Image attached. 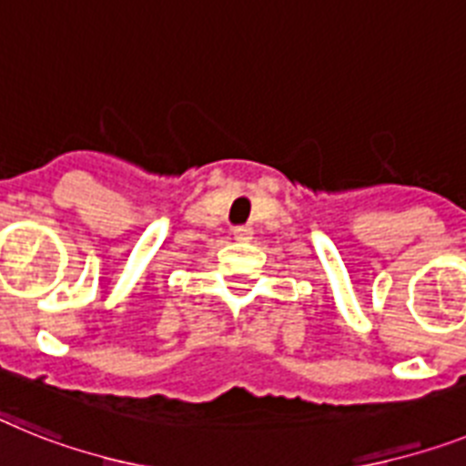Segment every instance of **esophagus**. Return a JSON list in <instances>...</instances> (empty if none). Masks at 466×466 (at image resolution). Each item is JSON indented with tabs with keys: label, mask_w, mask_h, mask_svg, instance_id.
I'll return each mask as SVG.
<instances>
[{
	"label": "esophagus",
	"mask_w": 466,
	"mask_h": 466,
	"mask_svg": "<svg viewBox=\"0 0 466 466\" xmlns=\"http://www.w3.org/2000/svg\"><path fill=\"white\" fill-rule=\"evenodd\" d=\"M232 234H234V239L241 241V244H246V241H251V239H253V229H251V227H248V225L234 227Z\"/></svg>",
	"instance_id": "obj_1"
}]
</instances>
